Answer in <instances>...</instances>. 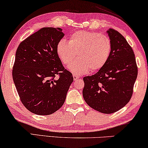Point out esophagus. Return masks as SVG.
<instances>
[{"label":"esophagus","mask_w":148,"mask_h":148,"mask_svg":"<svg viewBox=\"0 0 148 148\" xmlns=\"http://www.w3.org/2000/svg\"><path fill=\"white\" fill-rule=\"evenodd\" d=\"M73 77L74 81H75V80L77 79H79V77L77 75H75V74L73 75Z\"/></svg>","instance_id":"34e87169"}]
</instances>
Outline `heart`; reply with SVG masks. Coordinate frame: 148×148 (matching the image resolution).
<instances>
[{"label": "heart", "instance_id": "heart-1", "mask_svg": "<svg viewBox=\"0 0 148 148\" xmlns=\"http://www.w3.org/2000/svg\"><path fill=\"white\" fill-rule=\"evenodd\" d=\"M112 44L108 36L98 32L79 31L71 36L69 42L60 40L56 45V53L62 63L67 65L75 58H78L68 66V69L76 75L100 70L110 58Z\"/></svg>", "mask_w": 148, "mask_h": 148}]
</instances>
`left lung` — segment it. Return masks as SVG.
I'll use <instances>...</instances> for the list:
<instances>
[{"mask_svg":"<svg viewBox=\"0 0 148 148\" xmlns=\"http://www.w3.org/2000/svg\"><path fill=\"white\" fill-rule=\"evenodd\" d=\"M112 44L110 58L96 74L84 77L83 96L94 110L111 114L129 102L137 77L134 52L125 38L116 30L107 31Z\"/></svg>","mask_w":148,"mask_h":148,"instance_id":"left-lung-1","label":"left lung"}]
</instances>
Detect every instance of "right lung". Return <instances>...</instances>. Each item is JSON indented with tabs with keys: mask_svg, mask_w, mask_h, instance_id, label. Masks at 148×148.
<instances>
[{
	"mask_svg": "<svg viewBox=\"0 0 148 148\" xmlns=\"http://www.w3.org/2000/svg\"><path fill=\"white\" fill-rule=\"evenodd\" d=\"M64 36L59 27H43L21 42L16 51L14 84L22 104L36 114L58 110L73 82L56 53V45Z\"/></svg>",
	"mask_w": 148,
	"mask_h": 148,
	"instance_id": "add662e5",
	"label": "right lung"
}]
</instances>
